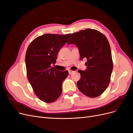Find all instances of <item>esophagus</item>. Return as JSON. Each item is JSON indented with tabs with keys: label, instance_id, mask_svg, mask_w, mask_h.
<instances>
[{
	"label": "esophagus",
	"instance_id": "1",
	"mask_svg": "<svg viewBox=\"0 0 133 133\" xmlns=\"http://www.w3.org/2000/svg\"><path fill=\"white\" fill-rule=\"evenodd\" d=\"M74 71H72V70H69V74H73V73H74Z\"/></svg>",
	"mask_w": 133,
	"mask_h": 133
}]
</instances>
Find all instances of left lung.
I'll use <instances>...</instances> for the list:
<instances>
[{
	"label": "left lung",
	"mask_w": 133,
	"mask_h": 133,
	"mask_svg": "<svg viewBox=\"0 0 133 133\" xmlns=\"http://www.w3.org/2000/svg\"><path fill=\"white\" fill-rule=\"evenodd\" d=\"M79 50L80 59L86 58L85 70H78L79 90L90 98H96L106 90L113 68L111 51L106 37L100 31L87 29L72 34L67 42Z\"/></svg>",
	"instance_id": "left-lung-1"
}]
</instances>
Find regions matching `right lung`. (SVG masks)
<instances>
[{
	"label": "right lung",
	"mask_w": 133,
	"mask_h": 133,
	"mask_svg": "<svg viewBox=\"0 0 133 133\" xmlns=\"http://www.w3.org/2000/svg\"><path fill=\"white\" fill-rule=\"evenodd\" d=\"M71 34H45L35 38L28 46L25 64L28 81L37 97L50 103L62 94V83L68 76L67 70L60 71L51 67Z\"/></svg>",
	"instance_id": "1"
}]
</instances>
